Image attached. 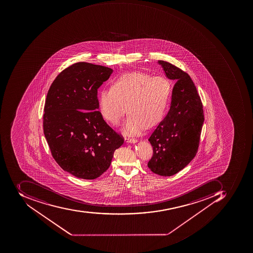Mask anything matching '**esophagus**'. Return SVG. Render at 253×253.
Wrapping results in <instances>:
<instances>
[{"mask_svg": "<svg viewBox=\"0 0 253 253\" xmlns=\"http://www.w3.org/2000/svg\"><path fill=\"white\" fill-rule=\"evenodd\" d=\"M125 141L126 143H137V139H132V138H126Z\"/></svg>", "mask_w": 253, "mask_h": 253, "instance_id": "34e87169", "label": "esophagus"}]
</instances>
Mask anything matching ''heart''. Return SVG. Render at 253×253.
I'll use <instances>...</instances> for the list:
<instances>
[{"mask_svg": "<svg viewBox=\"0 0 253 253\" xmlns=\"http://www.w3.org/2000/svg\"><path fill=\"white\" fill-rule=\"evenodd\" d=\"M172 95V85L164 76L144 72L124 74L110 89L99 95V109L104 120L118 125L125 114L129 116L123 128L125 134L139 135L145 127H153L165 117Z\"/></svg>", "mask_w": 253, "mask_h": 253, "instance_id": "obj_1", "label": "heart"}]
</instances>
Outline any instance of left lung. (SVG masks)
<instances>
[{"mask_svg": "<svg viewBox=\"0 0 253 253\" xmlns=\"http://www.w3.org/2000/svg\"><path fill=\"white\" fill-rule=\"evenodd\" d=\"M167 78L175 81L170 109L149 138L153 155L147 166L154 173L171 176L185 168L197 153L204 122L203 104L189 74L159 60Z\"/></svg>", "mask_w": 253, "mask_h": 253, "instance_id": "obj_1", "label": "left lung"}]
</instances>
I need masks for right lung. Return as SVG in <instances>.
Masks as SVG:
<instances>
[{
	"mask_svg": "<svg viewBox=\"0 0 253 253\" xmlns=\"http://www.w3.org/2000/svg\"><path fill=\"white\" fill-rule=\"evenodd\" d=\"M112 73L109 67L76 63L57 76L46 95L43 132L52 156L80 179L100 176L124 143L97 110V89Z\"/></svg>",
	"mask_w": 253,
	"mask_h": 253,
	"instance_id": "1",
	"label": "right lung"
}]
</instances>
